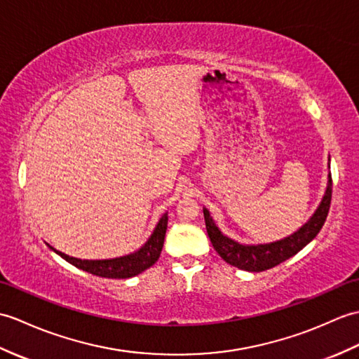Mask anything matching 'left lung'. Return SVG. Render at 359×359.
Instances as JSON below:
<instances>
[{"label":"left lung","mask_w":359,"mask_h":359,"mask_svg":"<svg viewBox=\"0 0 359 359\" xmlns=\"http://www.w3.org/2000/svg\"><path fill=\"white\" fill-rule=\"evenodd\" d=\"M330 200L332 174H329V187L326 191V196H324L318 210L312 215V219L307 222L302 229L297 231L295 234L269 245L243 246L234 240L224 237L212 222L210 211L203 208L206 231L214 249L224 262L243 271L263 272L275 268V266H278L283 262H286L287 258L294 257L297 252L302 251L307 243H311L316 237V234L321 231L324 222L327 219V214L330 210Z\"/></svg>","instance_id":"obj_1"}]
</instances>
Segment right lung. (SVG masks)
Here are the masks:
<instances>
[{
    "label": "right lung",
    "mask_w": 359,
    "mask_h": 359,
    "mask_svg": "<svg viewBox=\"0 0 359 359\" xmlns=\"http://www.w3.org/2000/svg\"><path fill=\"white\" fill-rule=\"evenodd\" d=\"M166 224H168V215L163 214L159 223H157L153 236L149 237V240L137 252L127 257L113 258V260H79V258L69 257L60 251H55L53 248L52 249L57 255H61L65 262L72 263L73 266H76V268L82 271L93 273L96 277L130 278L140 272H144L148 268H151V266L159 260L163 248Z\"/></svg>",
    "instance_id": "1"
}]
</instances>
